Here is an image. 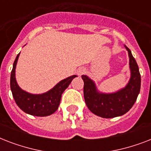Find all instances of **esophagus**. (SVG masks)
<instances>
[{"instance_id": "1", "label": "esophagus", "mask_w": 151, "mask_h": 151, "mask_svg": "<svg viewBox=\"0 0 151 151\" xmlns=\"http://www.w3.org/2000/svg\"><path fill=\"white\" fill-rule=\"evenodd\" d=\"M85 73V69L83 68V67H81V68H79L78 70H77V74H78V76H81Z\"/></svg>"}]
</instances>
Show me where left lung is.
<instances>
[{"mask_svg": "<svg viewBox=\"0 0 151 151\" xmlns=\"http://www.w3.org/2000/svg\"><path fill=\"white\" fill-rule=\"evenodd\" d=\"M124 47L129 52L131 70V78L125 88L114 93L104 94L98 92L95 83L88 77L81 76L84 81V97L88 108L94 114L103 118L118 117L128 112L140 91L141 77L138 65L130 49Z\"/></svg>", "mask_w": 151, "mask_h": 151, "instance_id": "8db88e82", "label": "left lung"}]
</instances>
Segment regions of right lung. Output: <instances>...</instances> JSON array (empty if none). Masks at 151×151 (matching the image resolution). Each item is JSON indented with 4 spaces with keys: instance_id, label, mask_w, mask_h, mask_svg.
Returning a JSON list of instances; mask_svg holds the SVG:
<instances>
[{
    "instance_id": "add662e5",
    "label": "right lung",
    "mask_w": 151,
    "mask_h": 151,
    "mask_svg": "<svg viewBox=\"0 0 151 151\" xmlns=\"http://www.w3.org/2000/svg\"><path fill=\"white\" fill-rule=\"evenodd\" d=\"M19 56V53L17 55L13 63L10 79L11 90L15 103L22 111L28 114L37 117H45L52 114L59 107L63 92L77 76H70L59 81L53 88L45 93L39 95L30 94L21 89L15 80V67Z\"/></svg>"
}]
</instances>
